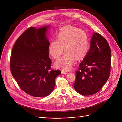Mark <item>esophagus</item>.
Masks as SVG:
<instances>
[{
  "label": "esophagus",
  "mask_w": 122,
  "mask_h": 122,
  "mask_svg": "<svg viewBox=\"0 0 122 122\" xmlns=\"http://www.w3.org/2000/svg\"><path fill=\"white\" fill-rule=\"evenodd\" d=\"M61 72H62V74H67V72H66V71H65L64 69H62Z\"/></svg>",
  "instance_id": "obj_1"
}]
</instances>
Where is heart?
Returning a JSON list of instances; mask_svg holds the SVG:
<instances>
[{
  "label": "heart",
  "mask_w": 122,
  "mask_h": 122,
  "mask_svg": "<svg viewBox=\"0 0 122 122\" xmlns=\"http://www.w3.org/2000/svg\"><path fill=\"white\" fill-rule=\"evenodd\" d=\"M89 47L87 34L77 28L67 26L58 33L57 40L51 41L48 50L52 56L58 59L62 54L65 47L66 51L56 62V65L67 70L71 69L75 58L80 59L85 55Z\"/></svg>",
  "instance_id": "obj_1"
}]
</instances>
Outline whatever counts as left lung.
Instances as JSON below:
<instances>
[{"label": "left lung", "mask_w": 122, "mask_h": 122, "mask_svg": "<svg viewBox=\"0 0 122 122\" xmlns=\"http://www.w3.org/2000/svg\"><path fill=\"white\" fill-rule=\"evenodd\" d=\"M111 49L107 40L100 34L95 33L90 49L79 65L73 86L83 96L97 93L108 80L111 67Z\"/></svg>", "instance_id": "8db88e82"}]
</instances>
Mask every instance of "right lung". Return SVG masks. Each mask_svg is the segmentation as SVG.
Instances as JSON below:
<instances>
[{
	"label": "right lung",
	"mask_w": 122,
	"mask_h": 122,
	"mask_svg": "<svg viewBox=\"0 0 122 122\" xmlns=\"http://www.w3.org/2000/svg\"><path fill=\"white\" fill-rule=\"evenodd\" d=\"M48 26L30 27L18 38L13 47L10 67L20 88L35 97H43L53 91L60 71L51 68Z\"/></svg>",
	"instance_id": "obj_1"
}]
</instances>
